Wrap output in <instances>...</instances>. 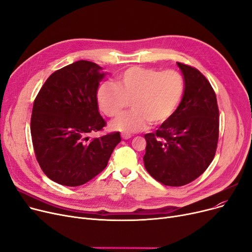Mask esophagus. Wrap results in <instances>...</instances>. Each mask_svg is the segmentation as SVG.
I'll use <instances>...</instances> for the list:
<instances>
[{
	"label": "esophagus",
	"instance_id": "obj_1",
	"mask_svg": "<svg viewBox=\"0 0 252 252\" xmlns=\"http://www.w3.org/2000/svg\"><path fill=\"white\" fill-rule=\"evenodd\" d=\"M131 136L129 135V134H126V133H123L122 134V138L124 139V140H127V139H129Z\"/></svg>",
	"mask_w": 252,
	"mask_h": 252
}]
</instances>
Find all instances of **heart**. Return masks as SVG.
Returning <instances> with one entry per match:
<instances>
[{"mask_svg": "<svg viewBox=\"0 0 252 252\" xmlns=\"http://www.w3.org/2000/svg\"><path fill=\"white\" fill-rule=\"evenodd\" d=\"M183 93L184 81L178 71L134 66L117 76L116 85L103 83L97 98L100 109L109 117L121 113L130 101L133 109L115 118L111 127L137 133L147 128L150 123L158 126L168 121L178 108Z\"/></svg>", "mask_w": 252, "mask_h": 252, "instance_id": "obj_1", "label": "heart"}]
</instances>
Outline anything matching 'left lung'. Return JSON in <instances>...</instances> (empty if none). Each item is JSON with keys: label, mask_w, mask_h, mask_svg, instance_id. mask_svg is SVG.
Segmentation results:
<instances>
[{"label": "left lung", "mask_w": 252, "mask_h": 252, "mask_svg": "<svg viewBox=\"0 0 252 252\" xmlns=\"http://www.w3.org/2000/svg\"><path fill=\"white\" fill-rule=\"evenodd\" d=\"M185 82L182 101L174 114L147 142L143 160L148 173L170 187L187 185L201 176L216 155L219 107L216 93L198 69L177 62Z\"/></svg>", "instance_id": "1"}]
</instances>
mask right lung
I'll list each match as a JSON object with an SVG mask.
<instances>
[{"label": "right lung", "instance_id": "right-lung-1", "mask_svg": "<svg viewBox=\"0 0 252 252\" xmlns=\"http://www.w3.org/2000/svg\"><path fill=\"white\" fill-rule=\"evenodd\" d=\"M94 62L79 60L52 73L33 102L31 133L45 175L63 186L86 184L107 166L118 131L89 140L106 123L97 91L105 76Z\"/></svg>", "mask_w": 252, "mask_h": 252}]
</instances>
